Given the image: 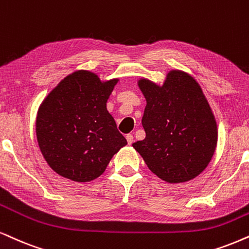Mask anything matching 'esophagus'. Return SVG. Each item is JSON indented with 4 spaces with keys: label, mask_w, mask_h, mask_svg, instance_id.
Listing matches in <instances>:
<instances>
[{
    "label": "esophagus",
    "mask_w": 249,
    "mask_h": 249,
    "mask_svg": "<svg viewBox=\"0 0 249 249\" xmlns=\"http://www.w3.org/2000/svg\"><path fill=\"white\" fill-rule=\"evenodd\" d=\"M126 140H127V143L131 144L132 142H133V135H132V134H127V135H126Z\"/></svg>",
    "instance_id": "obj_1"
}]
</instances>
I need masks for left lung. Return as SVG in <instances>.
<instances>
[{
    "label": "left lung",
    "mask_w": 249,
    "mask_h": 249,
    "mask_svg": "<svg viewBox=\"0 0 249 249\" xmlns=\"http://www.w3.org/2000/svg\"><path fill=\"white\" fill-rule=\"evenodd\" d=\"M138 87L146 99V138L132 146L168 184L197 177L212 161L218 139L215 115L199 83L175 69L162 85L139 78Z\"/></svg>",
    "instance_id": "left-lung-1"
}]
</instances>
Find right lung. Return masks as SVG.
Instances as JSON below:
<instances>
[{
    "mask_svg": "<svg viewBox=\"0 0 249 249\" xmlns=\"http://www.w3.org/2000/svg\"><path fill=\"white\" fill-rule=\"evenodd\" d=\"M118 81L78 70L59 81L41 102L36 122L37 143L46 162L61 177L92 181L127 144L107 110Z\"/></svg>",
    "mask_w": 249,
    "mask_h": 249,
    "instance_id": "obj_1",
    "label": "right lung"
}]
</instances>
